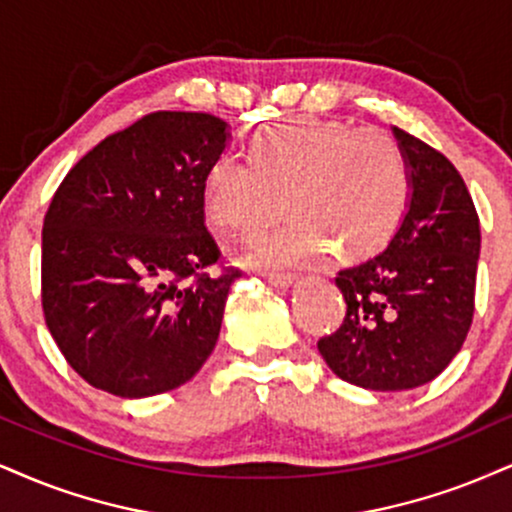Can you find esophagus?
<instances>
[{
    "mask_svg": "<svg viewBox=\"0 0 512 512\" xmlns=\"http://www.w3.org/2000/svg\"><path fill=\"white\" fill-rule=\"evenodd\" d=\"M263 275H266V280L275 287H289L296 277L294 273H275V270H268V273H263Z\"/></svg>",
    "mask_w": 512,
    "mask_h": 512,
    "instance_id": "obj_1",
    "label": "esophagus"
}]
</instances>
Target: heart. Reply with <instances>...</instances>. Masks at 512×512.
Instances as JSON below:
<instances>
[{
    "label": "heart",
    "instance_id": "1",
    "mask_svg": "<svg viewBox=\"0 0 512 512\" xmlns=\"http://www.w3.org/2000/svg\"><path fill=\"white\" fill-rule=\"evenodd\" d=\"M251 159L227 151L208 168V218L251 237L285 213L294 216L254 244L263 266H304L337 246L363 258L399 230L410 173L399 142L377 125L296 116L251 135Z\"/></svg>",
    "mask_w": 512,
    "mask_h": 512
}]
</instances>
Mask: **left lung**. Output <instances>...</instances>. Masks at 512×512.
<instances>
[{
  "label": "left lung",
  "instance_id": "1",
  "mask_svg": "<svg viewBox=\"0 0 512 512\" xmlns=\"http://www.w3.org/2000/svg\"><path fill=\"white\" fill-rule=\"evenodd\" d=\"M410 173V204L389 246L339 270L346 315L318 351L337 377L372 391L415 389L446 370L475 315L482 232L456 166L394 128Z\"/></svg>",
  "mask_w": 512,
  "mask_h": 512
}]
</instances>
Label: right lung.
<instances>
[{
  "mask_svg": "<svg viewBox=\"0 0 512 512\" xmlns=\"http://www.w3.org/2000/svg\"><path fill=\"white\" fill-rule=\"evenodd\" d=\"M225 128L201 111L147 113L87 151L54 192L42 225V311L92 387L123 399L163 394L211 356L242 275L220 266L204 213Z\"/></svg>",
  "mask_w": 512,
  "mask_h": 512,
  "instance_id": "obj_1",
  "label": "right lung"
}]
</instances>
